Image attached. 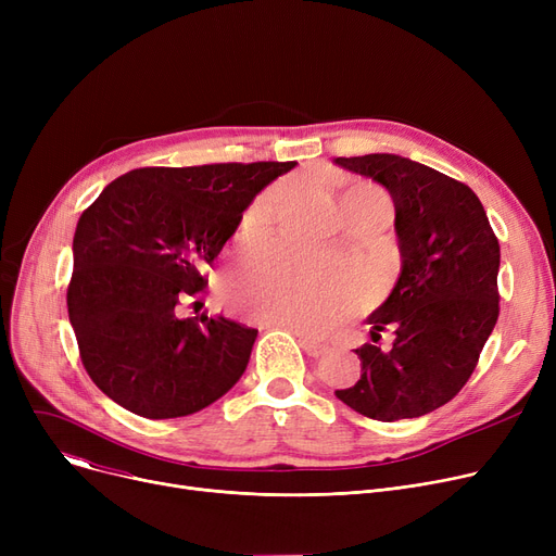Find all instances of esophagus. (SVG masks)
<instances>
[{"mask_svg":"<svg viewBox=\"0 0 556 556\" xmlns=\"http://www.w3.org/2000/svg\"><path fill=\"white\" fill-rule=\"evenodd\" d=\"M270 327H283V329H290L293 331L298 338H300V344L304 346V352L308 354V356H313V358H317V356H323L325 352H327V344H323V342H317V340H313V338H308L306 333H302L300 329H295L293 325H288V323H281V319H270L268 323Z\"/></svg>","mask_w":556,"mask_h":556,"instance_id":"1","label":"esophagus"}]
</instances>
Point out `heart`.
I'll use <instances>...</instances> for the list:
<instances>
[{"instance_id": "1", "label": "heart", "mask_w": 556, "mask_h": 556, "mask_svg": "<svg viewBox=\"0 0 556 556\" xmlns=\"http://www.w3.org/2000/svg\"><path fill=\"white\" fill-rule=\"evenodd\" d=\"M371 191V189H354ZM277 195L266 193L250 210V229L266 225L273 216ZM239 300L256 317L281 319L308 333H323L338 325L358 300V281L331 263L288 254L263 252L254 270L239 283Z\"/></svg>"}]
</instances>
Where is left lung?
<instances>
[{
	"label": "left lung",
	"mask_w": 556,
	"mask_h": 556,
	"mask_svg": "<svg viewBox=\"0 0 556 556\" xmlns=\"http://www.w3.org/2000/svg\"><path fill=\"white\" fill-rule=\"evenodd\" d=\"M333 162L390 191L401 252L392 293L367 317L371 340L392 327L394 344L358 346V383L336 396L378 421L424 417L469 381L498 319V239L480 198L440 170L392 153Z\"/></svg>",
	"instance_id": "8db88e82"
}]
</instances>
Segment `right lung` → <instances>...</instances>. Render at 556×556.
<instances>
[{"label": "right lung", "mask_w": 556, "mask_h": 556, "mask_svg": "<svg viewBox=\"0 0 556 556\" xmlns=\"http://www.w3.org/2000/svg\"><path fill=\"white\" fill-rule=\"evenodd\" d=\"M298 162L151 166L83 212L67 288L80 361L97 388L146 419L193 415L243 376L256 329L180 317L250 202Z\"/></svg>", "instance_id": "obj_1"}]
</instances>
